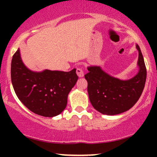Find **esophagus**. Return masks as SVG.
Segmentation results:
<instances>
[{
  "mask_svg": "<svg viewBox=\"0 0 157 157\" xmlns=\"http://www.w3.org/2000/svg\"><path fill=\"white\" fill-rule=\"evenodd\" d=\"M76 72H77V75H78V77H82L84 76V71H83V68L82 67H80V68H77V70H76Z\"/></svg>",
  "mask_w": 157,
  "mask_h": 157,
  "instance_id": "34e87169",
  "label": "esophagus"
}]
</instances>
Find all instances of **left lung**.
<instances>
[{
	"instance_id": "8db88e82",
	"label": "left lung",
	"mask_w": 157,
	"mask_h": 157,
	"mask_svg": "<svg viewBox=\"0 0 157 157\" xmlns=\"http://www.w3.org/2000/svg\"><path fill=\"white\" fill-rule=\"evenodd\" d=\"M137 75L128 80H121L110 76L100 66H89L85 75L88 82V93L91 105L102 114L116 115L125 112L135 105L141 96L147 71L140 46Z\"/></svg>"
}]
</instances>
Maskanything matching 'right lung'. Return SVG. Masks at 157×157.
<instances>
[{"mask_svg": "<svg viewBox=\"0 0 157 157\" xmlns=\"http://www.w3.org/2000/svg\"><path fill=\"white\" fill-rule=\"evenodd\" d=\"M11 79L16 95L27 109L36 114L53 117L66 109L68 94L78 76L75 68L70 71H32L23 64L18 48L12 57Z\"/></svg>", "mask_w": 157, "mask_h": 157, "instance_id": "add662e5", "label": "right lung"}]
</instances>
